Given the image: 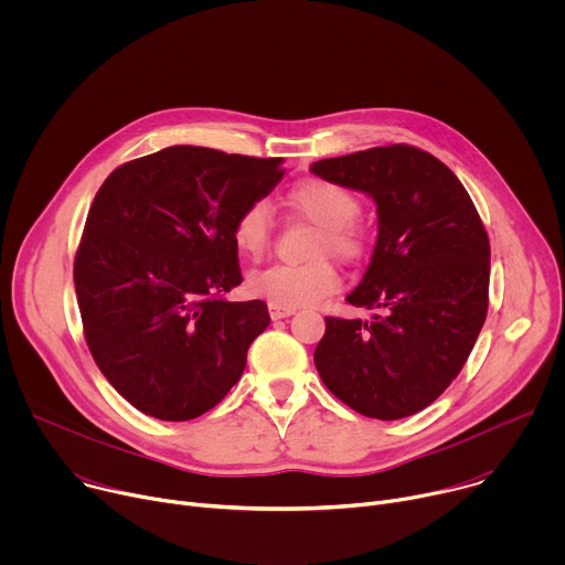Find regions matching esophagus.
I'll return each mask as SVG.
<instances>
[{
  "label": "esophagus",
  "mask_w": 565,
  "mask_h": 565,
  "mask_svg": "<svg viewBox=\"0 0 565 565\" xmlns=\"http://www.w3.org/2000/svg\"><path fill=\"white\" fill-rule=\"evenodd\" d=\"M268 310H270L273 321L286 319V317H290V315H295V312H297L292 306H281V303H275V301H270V303H268Z\"/></svg>",
  "instance_id": "esophagus-1"
}]
</instances>
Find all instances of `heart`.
<instances>
[{
	"mask_svg": "<svg viewBox=\"0 0 565 565\" xmlns=\"http://www.w3.org/2000/svg\"><path fill=\"white\" fill-rule=\"evenodd\" d=\"M286 205L301 218L319 227L308 264H273L248 277L253 295L281 306H308L335 292L340 286L338 268L324 257L335 255L355 262L366 250V232L358 223L362 212L360 196L333 181L306 179L286 194ZM236 250L248 259H262L273 241V216L266 201H255L241 210L232 225Z\"/></svg>",
	"mask_w": 565,
	"mask_h": 565,
	"instance_id": "1",
	"label": "heart"
}]
</instances>
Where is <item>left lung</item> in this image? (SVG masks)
Wrapping results in <instances>:
<instances>
[{
    "mask_svg": "<svg viewBox=\"0 0 565 565\" xmlns=\"http://www.w3.org/2000/svg\"><path fill=\"white\" fill-rule=\"evenodd\" d=\"M310 172L375 201L377 241L347 301L382 310L371 321L327 317L317 373L366 418L414 416L460 373L486 324V225L456 174L412 145L324 158Z\"/></svg>",
    "mask_w": 565,
    "mask_h": 565,
    "instance_id": "1",
    "label": "left lung"
}]
</instances>
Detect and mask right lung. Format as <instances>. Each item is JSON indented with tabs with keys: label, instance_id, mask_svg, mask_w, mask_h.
<instances>
[{
	"label": "right lung",
	"instance_id": "add662e5",
	"mask_svg": "<svg viewBox=\"0 0 565 565\" xmlns=\"http://www.w3.org/2000/svg\"><path fill=\"white\" fill-rule=\"evenodd\" d=\"M284 179L281 158L174 145L129 160L98 190L73 264L87 347L138 412L170 423L227 395L270 324L241 284L236 214Z\"/></svg>",
	"mask_w": 565,
	"mask_h": 565
}]
</instances>
